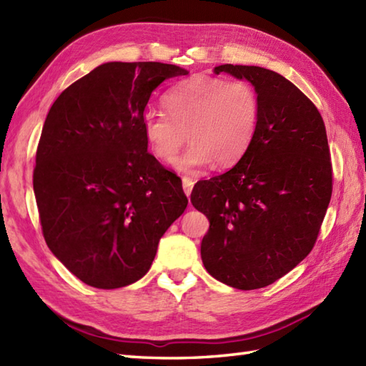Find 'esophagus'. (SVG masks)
Here are the masks:
<instances>
[{"label":"esophagus","mask_w":366,"mask_h":366,"mask_svg":"<svg viewBox=\"0 0 366 366\" xmlns=\"http://www.w3.org/2000/svg\"><path fill=\"white\" fill-rule=\"evenodd\" d=\"M193 179H190V177H182V187H184V192H185V195L187 197H190V193H192V189H193Z\"/></svg>","instance_id":"34e87169"}]
</instances>
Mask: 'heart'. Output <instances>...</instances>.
I'll return each mask as SVG.
<instances>
[{
    "label": "heart",
    "instance_id": "obj_1",
    "mask_svg": "<svg viewBox=\"0 0 366 366\" xmlns=\"http://www.w3.org/2000/svg\"><path fill=\"white\" fill-rule=\"evenodd\" d=\"M167 114L146 113L142 129L151 154L171 162L188 134L191 146L173 161L181 173H198L215 162L231 167L250 147L259 121V100L242 80L192 76L163 96Z\"/></svg>",
    "mask_w": 366,
    "mask_h": 366
}]
</instances>
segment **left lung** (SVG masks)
I'll list each match as a JSON object with an SVG mask.
<instances>
[{
	"mask_svg": "<svg viewBox=\"0 0 366 366\" xmlns=\"http://www.w3.org/2000/svg\"><path fill=\"white\" fill-rule=\"evenodd\" d=\"M252 83L259 121L245 155L227 173L199 181L192 204L209 220L201 259L236 290L277 282L305 259L332 197L325 126L303 92L269 69L222 64L214 74Z\"/></svg>",
	"mask_w": 366,
	"mask_h": 366,
	"instance_id": "obj_1",
	"label": "left lung"
}]
</instances>
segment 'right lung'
I'll return each instance as SVG.
<instances>
[{"label":"right lung","instance_id":"obj_1","mask_svg":"<svg viewBox=\"0 0 366 366\" xmlns=\"http://www.w3.org/2000/svg\"><path fill=\"white\" fill-rule=\"evenodd\" d=\"M187 69L105 63L54 100L36 152L33 187L51 253L99 290L143 278L189 199L181 177L147 152L152 91Z\"/></svg>","mask_w":366,"mask_h":366}]
</instances>
